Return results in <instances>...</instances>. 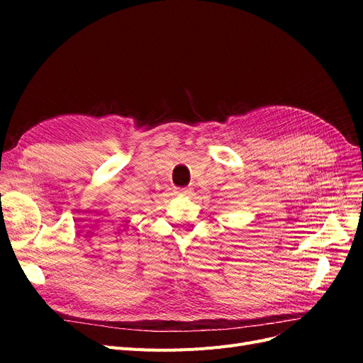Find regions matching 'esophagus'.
<instances>
[{"instance_id": "1", "label": "esophagus", "mask_w": 363, "mask_h": 363, "mask_svg": "<svg viewBox=\"0 0 363 363\" xmlns=\"http://www.w3.org/2000/svg\"><path fill=\"white\" fill-rule=\"evenodd\" d=\"M177 194L179 195H191L192 189L191 188H180V189H177Z\"/></svg>"}]
</instances>
